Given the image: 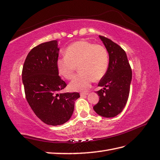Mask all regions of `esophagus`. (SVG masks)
Listing matches in <instances>:
<instances>
[{
    "instance_id": "1",
    "label": "esophagus",
    "mask_w": 160,
    "mask_h": 160,
    "mask_svg": "<svg viewBox=\"0 0 160 160\" xmlns=\"http://www.w3.org/2000/svg\"><path fill=\"white\" fill-rule=\"evenodd\" d=\"M88 95V93H80V96L81 97H84Z\"/></svg>"
}]
</instances>
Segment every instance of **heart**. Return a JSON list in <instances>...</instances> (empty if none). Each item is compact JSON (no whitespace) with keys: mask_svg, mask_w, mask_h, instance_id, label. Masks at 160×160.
Returning <instances> with one entry per match:
<instances>
[{"mask_svg":"<svg viewBox=\"0 0 160 160\" xmlns=\"http://www.w3.org/2000/svg\"><path fill=\"white\" fill-rule=\"evenodd\" d=\"M64 55L57 61L59 74L65 79L71 80L77 67L80 72L69 84L71 91H87L93 80H101L108 71V52L102 46L94 45L87 41H78L66 48Z\"/></svg>","mask_w":160,"mask_h":160,"instance_id":"obj_1","label":"heart"}]
</instances>
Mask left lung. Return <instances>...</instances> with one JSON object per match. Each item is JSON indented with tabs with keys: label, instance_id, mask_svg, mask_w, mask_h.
<instances>
[{
	"label": "left lung",
	"instance_id": "left-lung-1",
	"mask_svg": "<svg viewBox=\"0 0 160 160\" xmlns=\"http://www.w3.org/2000/svg\"><path fill=\"white\" fill-rule=\"evenodd\" d=\"M109 54L108 71L98 83L99 101L93 106L98 115L114 117L123 111L129 96L132 70L124 50L111 39L99 36Z\"/></svg>",
	"mask_w": 160,
	"mask_h": 160
}]
</instances>
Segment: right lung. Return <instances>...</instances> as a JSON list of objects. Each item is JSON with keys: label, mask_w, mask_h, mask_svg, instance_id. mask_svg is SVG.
I'll return each mask as SVG.
<instances>
[{"label": "right lung", "mask_w": 160, "mask_h": 160, "mask_svg": "<svg viewBox=\"0 0 160 160\" xmlns=\"http://www.w3.org/2000/svg\"><path fill=\"white\" fill-rule=\"evenodd\" d=\"M59 49L57 40L33 48L27 55L22 71V81L28 104L43 123L60 126L70 119L78 92L60 93L67 84L57 69Z\"/></svg>", "instance_id": "1"}]
</instances>
